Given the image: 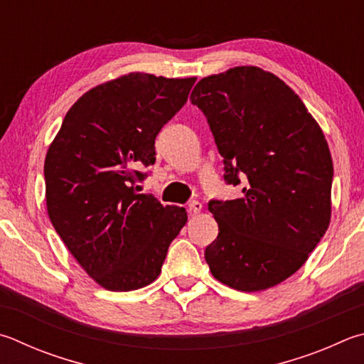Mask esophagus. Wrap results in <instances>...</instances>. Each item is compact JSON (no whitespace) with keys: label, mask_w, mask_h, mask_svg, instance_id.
Masks as SVG:
<instances>
[{"label":"esophagus","mask_w":364,"mask_h":364,"mask_svg":"<svg viewBox=\"0 0 364 364\" xmlns=\"http://www.w3.org/2000/svg\"><path fill=\"white\" fill-rule=\"evenodd\" d=\"M200 210H202V203L199 200H193V202L189 203V207H188V213L191 216H194L197 213H200Z\"/></svg>","instance_id":"obj_1"}]
</instances>
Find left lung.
<instances>
[{
  "instance_id": "1",
  "label": "left lung",
  "mask_w": 364,
  "mask_h": 364,
  "mask_svg": "<svg viewBox=\"0 0 364 364\" xmlns=\"http://www.w3.org/2000/svg\"><path fill=\"white\" fill-rule=\"evenodd\" d=\"M202 109L224 180L243 197L210 200L218 237L205 248L211 275L239 291L279 285L302 267L331 221L333 159L318 122L280 77L235 67L200 79Z\"/></svg>"
}]
</instances>
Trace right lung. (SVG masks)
<instances>
[{
  "label": "right lung",
  "mask_w": 364,
  "mask_h": 364,
  "mask_svg": "<svg viewBox=\"0 0 364 364\" xmlns=\"http://www.w3.org/2000/svg\"><path fill=\"white\" fill-rule=\"evenodd\" d=\"M196 77L129 73L79 98L44 161L52 226L98 285L134 291L161 274L186 210L140 194L154 141L188 100Z\"/></svg>",
  "instance_id": "1"
}]
</instances>
